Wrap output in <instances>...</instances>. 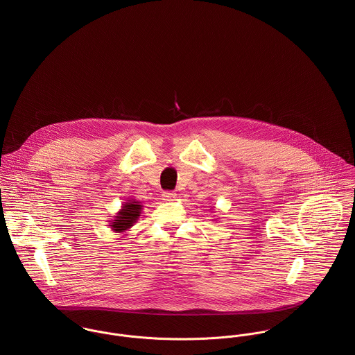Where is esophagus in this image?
Returning <instances> with one entry per match:
<instances>
[{
	"label": "esophagus",
	"instance_id": "obj_1",
	"mask_svg": "<svg viewBox=\"0 0 355 355\" xmlns=\"http://www.w3.org/2000/svg\"><path fill=\"white\" fill-rule=\"evenodd\" d=\"M163 200H166V201H173V200H175L177 198V193L175 192H170V191H166V192H163Z\"/></svg>",
	"mask_w": 355,
	"mask_h": 355
}]
</instances>
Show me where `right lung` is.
I'll use <instances>...</instances> for the list:
<instances>
[{
  "mask_svg": "<svg viewBox=\"0 0 355 355\" xmlns=\"http://www.w3.org/2000/svg\"><path fill=\"white\" fill-rule=\"evenodd\" d=\"M141 208L143 205H140V201H136L135 198L128 200V202L122 204V208L119 209V214L114 216L113 222L110 223L112 230L116 233H123L129 230L139 219L141 214Z\"/></svg>",
  "mask_w": 355,
  "mask_h": 355,
  "instance_id": "1",
  "label": "right lung"
}]
</instances>
